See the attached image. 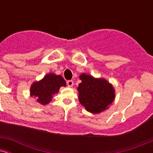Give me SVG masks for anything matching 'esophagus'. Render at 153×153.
<instances>
[{
	"instance_id": "esophagus-1",
	"label": "esophagus",
	"mask_w": 153,
	"mask_h": 153,
	"mask_svg": "<svg viewBox=\"0 0 153 153\" xmlns=\"http://www.w3.org/2000/svg\"><path fill=\"white\" fill-rule=\"evenodd\" d=\"M73 84H74V82H73V80H68L67 81V85H68V87H72L73 85Z\"/></svg>"
}]
</instances>
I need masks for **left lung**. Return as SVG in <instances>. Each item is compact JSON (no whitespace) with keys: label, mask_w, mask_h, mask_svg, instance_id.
<instances>
[{"label":"left lung","mask_w":153,"mask_h":153,"mask_svg":"<svg viewBox=\"0 0 153 153\" xmlns=\"http://www.w3.org/2000/svg\"><path fill=\"white\" fill-rule=\"evenodd\" d=\"M79 83V101L88 111L97 114L103 111L113 102L114 89L104 79H96L82 74Z\"/></svg>","instance_id":"left-lung-1"}]
</instances>
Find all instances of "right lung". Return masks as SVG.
Segmentation results:
<instances>
[{
    "mask_svg": "<svg viewBox=\"0 0 153 153\" xmlns=\"http://www.w3.org/2000/svg\"><path fill=\"white\" fill-rule=\"evenodd\" d=\"M65 80L61 75H46L39 82L33 83L31 87V96L36 97V101L45 105L52 100V95L58 92L61 86H65Z\"/></svg>",
    "mask_w": 153,
    "mask_h": 153,
    "instance_id": "1",
    "label": "right lung"
}]
</instances>
